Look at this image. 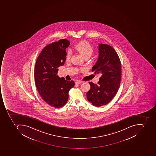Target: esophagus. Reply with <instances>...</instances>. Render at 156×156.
<instances>
[{"label": "esophagus", "instance_id": "esophagus-1", "mask_svg": "<svg viewBox=\"0 0 156 156\" xmlns=\"http://www.w3.org/2000/svg\"><path fill=\"white\" fill-rule=\"evenodd\" d=\"M83 83V81H81V80H78V81L75 82V83H76V84H80V83Z\"/></svg>", "mask_w": 156, "mask_h": 156}]
</instances>
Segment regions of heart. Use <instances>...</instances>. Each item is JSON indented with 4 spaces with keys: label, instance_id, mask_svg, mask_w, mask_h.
<instances>
[{
    "label": "heart",
    "instance_id": "obj_1",
    "mask_svg": "<svg viewBox=\"0 0 156 156\" xmlns=\"http://www.w3.org/2000/svg\"><path fill=\"white\" fill-rule=\"evenodd\" d=\"M74 48L82 54L83 57H90L94 52V48L91 44L86 41H82L74 46ZM71 53L68 51L67 53L66 59L67 61L70 60Z\"/></svg>",
    "mask_w": 156,
    "mask_h": 156
}]
</instances>
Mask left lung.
Returning <instances> with one entry per match:
<instances>
[{
    "label": "left lung",
    "instance_id": "left-lung-1",
    "mask_svg": "<svg viewBox=\"0 0 156 156\" xmlns=\"http://www.w3.org/2000/svg\"><path fill=\"white\" fill-rule=\"evenodd\" d=\"M99 57L92 72L100 74L97 84L89 82L91 88L86 94L89 102L96 107L109 103L119 88L121 77V64L118 54L112 47L100 44Z\"/></svg>",
    "mask_w": 156,
    "mask_h": 156
}]
</instances>
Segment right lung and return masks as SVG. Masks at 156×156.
<instances>
[{
  "label": "right lung",
  "instance_id": "1",
  "mask_svg": "<svg viewBox=\"0 0 156 156\" xmlns=\"http://www.w3.org/2000/svg\"><path fill=\"white\" fill-rule=\"evenodd\" d=\"M70 41L59 40L44 48L36 62L34 78L40 95L48 105L59 108L67 103L69 91L75 85L73 81H67L57 75L58 68L64 65L66 48Z\"/></svg>",
  "mask_w": 156,
  "mask_h": 156
}]
</instances>
